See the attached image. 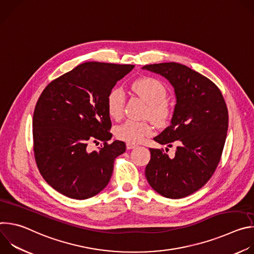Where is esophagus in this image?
<instances>
[{
    "label": "esophagus",
    "mask_w": 254,
    "mask_h": 254,
    "mask_svg": "<svg viewBox=\"0 0 254 254\" xmlns=\"http://www.w3.org/2000/svg\"><path fill=\"white\" fill-rule=\"evenodd\" d=\"M134 148H136V144L130 143V142H127V150H131V149H134Z\"/></svg>",
    "instance_id": "1"
}]
</instances>
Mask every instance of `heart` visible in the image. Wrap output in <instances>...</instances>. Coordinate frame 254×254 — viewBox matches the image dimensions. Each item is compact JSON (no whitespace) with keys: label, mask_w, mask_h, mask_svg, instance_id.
<instances>
[{"label":"heart","mask_w":254,"mask_h":254,"mask_svg":"<svg viewBox=\"0 0 254 254\" xmlns=\"http://www.w3.org/2000/svg\"><path fill=\"white\" fill-rule=\"evenodd\" d=\"M132 89L149 102L148 116L158 125L165 124L171 116V104L166 99L167 88L157 78L141 77L132 83ZM126 95L122 88L115 87L106 96L107 113L113 119L119 120L125 112ZM154 127L149 122H138L127 120L118 125L114 131L118 139L135 143L141 141L144 137L152 134Z\"/></svg>","instance_id":"heart-1"}]
</instances>
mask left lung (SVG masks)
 <instances>
[{"instance_id": "left-lung-1", "label": "left lung", "mask_w": 254, "mask_h": 254, "mask_svg": "<svg viewBox=\"0 0 254 254\" xmlns=\"http://www.w3.org/2000/svg\"><path fill=\"white\" fill-rule=\"evenodd\" d=\"M142 68L166 77L177 98L171 125L154 137L161 144H176L175 157L169 158L163 149H150L144 174L162 196L184 198L201 189L218 167L228 129L227 106L215 83L183 64Z\"/></svg>"}]
</instances>
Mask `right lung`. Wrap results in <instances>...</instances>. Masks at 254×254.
Masks as SVG:
<instances>
[{
	"label": "right lung",
	"mask_w": 254,
	"mask_h": 254,
	"mask_svg": "<svg viewBox=\"0 0 254 254\" xmlns=\"http://www.w3.org/2000/svg\"><path fill=\"white\" fill-rule=\"evenodd\" d=\"M133 65L82 63L51 81L33 115L34 157L46 182L71 199L95 196L108 184L126 143L115 140L106 96ZM103 146L90 152L88 144Z\"/></svg>",
	"instance_id": "right-lung-1"
}]
</instances>
